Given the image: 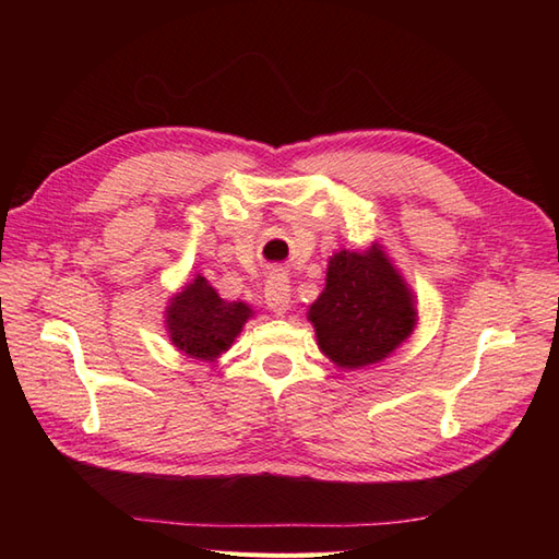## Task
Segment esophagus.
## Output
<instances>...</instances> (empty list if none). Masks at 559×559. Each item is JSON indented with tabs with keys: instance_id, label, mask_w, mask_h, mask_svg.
I'll return each mask as SVG.
<instances>
[{
	"instance_id": "1",
	"label": "esophagus",
	"mask_w": 559,
	"mask_h": 559,
	"mask_svg": "<svg viewBox=\"0 0 559 559\" xmlns=\"http://www.w3.org/2000/svg\"><path fill=\"white\" fill-rule=\"evenodd\" d=\"M264 300L269 310L283 317L288 312L290 307V281L286 273H271L269 281H266V288H264Z\"/></svg>"
}]
</instances>
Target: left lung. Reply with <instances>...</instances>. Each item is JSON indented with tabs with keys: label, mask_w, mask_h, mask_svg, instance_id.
<instances>
[{
	"label": "left lung",
	"mask_w": 559,
	"mask_h": 559,
	"mask_svg": "<svg viewBox=\"0 0 559 559\" xmlns=\"http://www.w3.org/2000/svg\"><path fill=\"white\" fill-rule=\"evenodd\" d=\"M317 346L341 370H362L386 360L415 324L418 307L401 271L379 242L362 252L329 257L326 286L307 312Z\"/></svg>",
	"instance_id": "obj_1"
}]
</instances>
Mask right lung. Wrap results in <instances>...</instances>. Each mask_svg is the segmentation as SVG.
Wrapping results in <instances>:
<instances>
[{
	"mask_svg": "<svg viewBox=\"0 0 559 559\" xmlns=\"http://www.w3.org/2000/svg\"><path fill=\"white\" fill-rule=\"evenodd\" d=\"M252 317L254 310L247 302L223 300L204 276H197L173 293L165 307V331L187 358L216 362Z\"/></svg>",
	"mask_w": 559,
	"mask_h": 559,
	"instance_id": "add662e5",
	"label": "right lung"
}]
</instances>
